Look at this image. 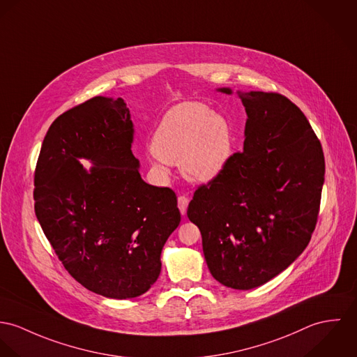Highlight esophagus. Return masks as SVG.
<instances>
[{
    "instance_id": "esophagus-1",
    "label": "esophagus",
    "mask_w": 357,
    "mask_h": 357,
    "mask_svg": "<svg viewBox=\"0 0 357 357\" xmlns=\"http://www.w3.org/2000/svg\"><path fill=\"white\" fill-rule=\"evenodd\" d=\"M188 205H189V198L185 197V196H179L178 197V208H179L182 215H186Z\"/></svg>"
}]
</instances>
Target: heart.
Listing matches in <instances>:
<instances>
[{
    "label": "heart",
    "instance_id": "obj_1",
    "mask_svg": "<svg viewBox=\"0 0 357 357\" xmlns=\"http://www.w3.org/2000/svg\"><path fill=\"white\" fill-rule=\"evenodd\" d=\"M151 162L161 175L179 162L185 178L209 182L227 165L233 155V131L223 116L202 104L186 102L171 108L155 131Z\"/></svg>",
    "mask_w": 357,
    "mask_h": 357
}]
</instances>
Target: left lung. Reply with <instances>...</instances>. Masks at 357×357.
Wrapping results in <instances>:
<instances>
[{
  "instance_id": "obj_1",
  "label": "left lung",
  "mask_w": 357,
  "mask_h": 357,
  "mask_svg": "<svg viewBox=\"0 0 357 357\" xmlns=\"http://www.w3.org/2000/svg\"><path fill=\"white\" fill-rule=\"evenodd\" d=\"M233 94L231 89H218ZM248 119L243 151L199 186L188 208L218 282L249 290L286 270L317 226L324 156L301 109L278 93L237 91Z\"/></svg>"
}]
</instances>
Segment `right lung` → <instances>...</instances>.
<instances>
[{
  "mask_svg": "<svg viewBox=\"0 0 357 357\" xmlns=\"http://www.w3.org/2000/svg\"><path fill=\"white\" fill-rule=\"evenodd\" d=\"M132 135L123 98L93 97L52 123L34 176L36 215L60 261L82 286L116 300L158 280L181 222L175 193L141 178Z\"/></svg>",
  "mask_w": 357,
  "mask_h": 357,
  "instance_id": "right-lung-1",
  "label": "right lung"
}]
</instances>
